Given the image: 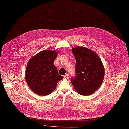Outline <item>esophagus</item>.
Masks as SVG:
<instances>
[{
  "mask_svg": "<svg viewBox=\"0 0 129 129\" xmlns=\"http://www.w3.org/2000/svg\"><path fill=\"white\" fill-rule=\"evenodd\" d=\"M64 78H69V75L68 74H66V75H65L64 76Z\"/></svg>",
  "mask_w": 129,
  "mask_h": 129,
  "instance_id": "obj_1",
  "label": "esophagus"
}]
</instances>
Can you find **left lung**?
<instances>
[{
	"instance_id": "1",
	"label": "left lung",
	"mask_w": 129,
	"mask_h": 129,
	"mask_svg": "<svg viewBox=\"0 0 129 129\" xmlns=\"http://www.w3.org/2000/svg\"><path fill=\"white\" fill-rule=\"evenodd\" d=\"M72 51L76 63V77L71 78V83L79 94L90 95L104 80L105 69L102 61L95 52L87 47L77 46Z\"/></svg>"
}]
</instances>
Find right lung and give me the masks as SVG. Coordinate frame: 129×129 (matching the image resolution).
<instances>
[{"label":"right lung","mask_w":129,"mask_h":129,"mask_svg":"<svg viewBox=\"0 0 129 129\" xmlns=\"http://www.w3.org/2000/svg\"><path fill=\"white\" fill-rule=\"evenodd\" d=\"M58 52L43 50L30 58L27 64L25 78L30 89L38 95H49L63 79L53 65Z\"/></svg>","instance_id":"right-lung-1"}]
</instances>
